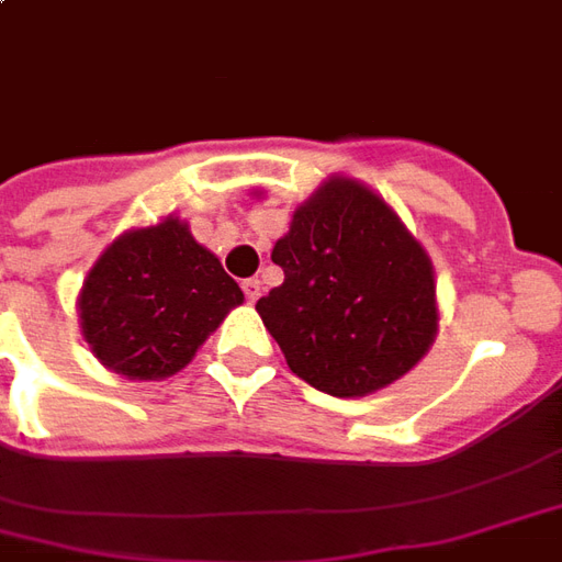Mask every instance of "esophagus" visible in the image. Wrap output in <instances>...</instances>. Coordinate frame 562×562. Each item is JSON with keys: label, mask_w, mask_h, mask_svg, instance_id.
Listing matches in <instances>:
<instances>
[{"label": "esophagus", "mask_w": 562, "mask_h": 562, "mask_svg": "<svg viewBox=\"0 0 562 562\" xmlns=\"http://www.w3.org/2000/svg\"><path fill=\"white\" fill-rule=\"evenodd\" d=\"M240 289H244V294H247L249 303H256L261 297V282L259 280H244V282H240Z\"/></svg>", "instance_id": "esophagus-1"}]
</instances>
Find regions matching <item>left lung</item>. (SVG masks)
Segmentation results:
<instances>
[{
	"label": "left lung",
	"instance_id": "8db88e82",
	"mask_svg": "<svg viewBox=\"0 0 562 562\" xmlns=\"http://www.w3.org/2000/svg\"><path fill=\"white\" fill-rule=\"evenodd\" d=\"M270 259L285 280L256 310L289 369L322 393L360 398L384 390L438 336L429 252L357 178H327L294 207Z\"/></svg>",
	"mask_w": 562,
	"mask_h": 562
}]
</instances>
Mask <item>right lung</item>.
Returning a JSON list of instances; mask_svg holds the SVG:
<instances>
[{"instance_id": "add662e5", "label": "right lung", "mask_w": 562, "mask_h": 562, "mask_svg": "<svg viewBox=\"0 0 562 562\" xmlns=\"http://www.w3.org/2000/svg\"><path fill=\"white\" fill-rule=\"evenodd\" d=\"M244 303L238 282L184 220L127 228L91 265L77 294L82 339L110 372L164 381Z\"/></svg>"}]
</instances>
